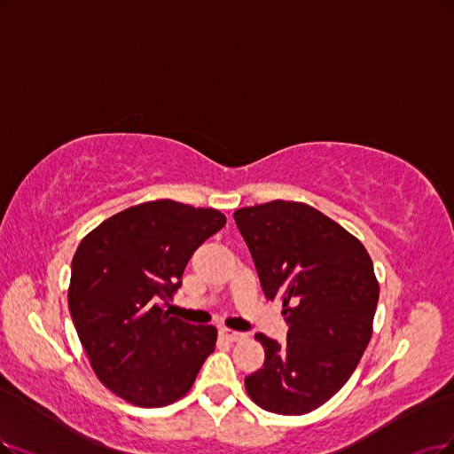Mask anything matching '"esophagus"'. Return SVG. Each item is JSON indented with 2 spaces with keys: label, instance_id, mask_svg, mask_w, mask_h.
<instances>
[{
  "label": "esophagus",
  "instance_id": "1",
  "mask_svg": "<svg viewBox=\"0 0 454 454\" xmlns=\"http://www.w3.org/2000/svg\"><path fill=\"white\" fill-rule=\"evenodd\" d=\"M221 337L224 339V340H228V342H238V340H241L245 334L243 333H239V331H231V329H221Z\"/></svg>",
  "mask_w": 454,
  "mask_h": 454
}]
</instances>
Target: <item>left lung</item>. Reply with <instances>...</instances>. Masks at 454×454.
Masks as SVG:
<instances>
[{"instance_id":"obj_1","label":"left lung","mask_w":454,"mask_h":454,"mask_svg":"<svg viewBox=\"0 0 454 454\" xmlns=\"http://www.w3.org/2000/svg\"><path fill=\"white\" fill-rule=\"evenodd\" d=\"M267 299L282 301L286 344L258 333L260 371L248 396L278 415H303L340 391L372 337L380 284L363 243L301 201L275 200L233 213Z\"/></svg>"}]
</instances>
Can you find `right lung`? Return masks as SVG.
<instances>
[{
	"label": "right lung",
	"mask_w": 454,
	"mask_h": 454,
	"mask_svg": "<svg viewBox=\"0 0 454 454\" xmlns=\"http://www.w3.org/2000/svg\"><path fill=\"white\" fill-rule=\"evenodd\" d=\"M226 224L216 209L155 200L117 213L78 245L69 310L93 372L142 408L189 393L213 354L216 329L164 310L194 250Z\"/></svg>",
	"instance_id": "1"
}]
</instances>
